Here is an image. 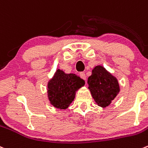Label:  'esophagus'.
Here are the masks:
<instances>
[{"instance_id": "34e87169", "label": "esophagus", "mask_w": 148, "mask_h": 148, "mask_svg": "<svg viewBox=\"0 0 148 148\" xmlns=\"http://www.w3.org/2000/svg\"><path fill=\"white\" fill-rule=\"evenodd\" d=\"M79 77H81V78L83 80H84V81L86 80V75H85V74H84V72H80L79 73Z\"/></svg>"}]
</instances>
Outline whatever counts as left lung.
<instances>
[{"instance_id": "1", "label": "left lung", "mask_w": 148, "mask_h": 148, "mask_svg": "<svg viewBox=\"0 0 148 148\" xmlns=\"http://www.w3.org/2000/svg\"><path fill=\"white\" fill-rule=\"evenodd\" d=\"M87 83L95 101L100 107L109 106L119 92L116 78L101 66L95 67Z\"/></svg>"}]
</instances>
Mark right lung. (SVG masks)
I'll return each instance as SVG.
<instances>
[{"instance_id":"1","label":"right lung","mask_w":148,"mask_h":148,"mask_svg":"<svg viewBox=\"0 0 148 148\" xmlns=\"http://www.w3.org/2000/svg\"><path fill=\"white\" fill-rule=\"evenodd\" d=\"M84 84V81L73 74H66L58 69L48 85L51 103L59 109H66L74 100L76 90Z\"/></svg>"}]
</instances>
